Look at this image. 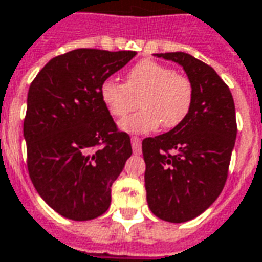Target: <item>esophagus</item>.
Here are the masks:
<instances>
[{
    "instance_id": "34e87169",
    "label": "esophagus",
    "mask_w": 262,
    "mask_h": 262,
    "mask_svg": "<svg viewBox=\"0 0 262 262\" xmlns=\"http://www.w3.org/2000/svg\"><path fill=\"white\" fill-rule=\"evenodd\" d=\"M132 147H133V153L135 155H140L142 153V139L137 136H132Z\"/></svg>"
}]
</instances>
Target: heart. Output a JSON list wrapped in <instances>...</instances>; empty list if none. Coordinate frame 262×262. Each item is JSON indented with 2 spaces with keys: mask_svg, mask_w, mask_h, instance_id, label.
<instances>
[{
  "mask_svg": "<svg viewBox=\"0 0 262 262\" xmlns=\"http://www.w3.org/2000/svg\"><path fill=\"white\" fill-rule=\"evenodd\" d=\"M99 96L115 118H125L140 102L143 109L122 120L120 127L130 133H147L162 123L166 129L182 125L191 111L194 89L187 75L153 59H142L126 72L125 83L103 80Z\"/></svg>",
  "mask_w": 262,
  "mask_h": 262,
  "instance_id": "1",
  "label": "heart"
}]
</instances>
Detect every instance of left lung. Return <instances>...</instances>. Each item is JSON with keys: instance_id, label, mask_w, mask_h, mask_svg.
Wrapping results in <instances>:
<instances>
[{"instance_id": "8db88e82", "label": "left lung", "mask_w": 262, "mask_h": 262, "mask_svg": "<svg viewBox=\"0 0 262 262\" xmlns=\"http://www.w3.org/2000/svg\"><path fill=\"white\" fill-rule=\"evenodd\" d=\"M177 62L193 83V106L182 125L146 137L144 186L151 213L169 223L193 220L224 188L235 137L230 88L207 63L184 52L156 54Z\"/></svg>"}]
</instances>
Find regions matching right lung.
<instances>
[{"label":"right lung","mask_w":262,"mask_h":262,"mask_svg":"<svg viewBox=\"0 0 262 262\" xmlns=\"http://www.w3.org/2000/svg\"><path fill=\"white\" fill-rule=\"evenodd\" d=\"M135 55L74 49L52 58L29 86L24 119L29 177L65 219L92 220L111 206V187L132 144L102 103L99 86Z\"/></svg>","instance_id":"1"}]
</instances>
